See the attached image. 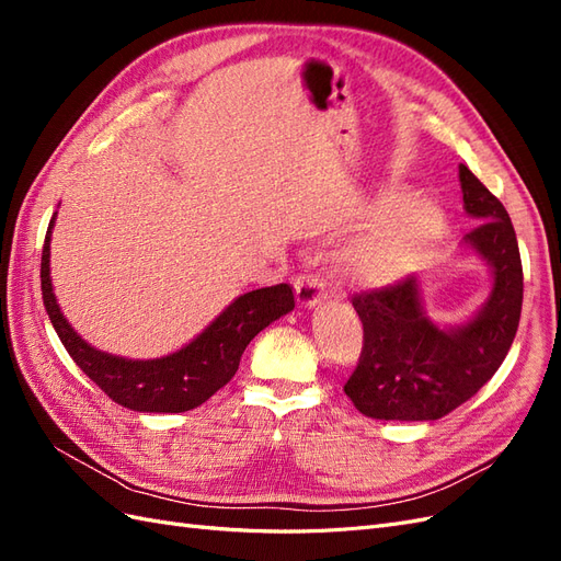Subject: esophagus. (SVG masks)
<instances>
[{
    "label": "esophagus",
    "instance_id": "esophagus-1",
    "mask_svg": "<svg viewBox=\"0 0 561 561\" xmlns=\"http://www.w3.org/2000/svg\"><path fill=\"white\" fill-rule=\"evenodd\" d=\"M295 295L299 307L311 309L316 304H320L325 299L328 290H325V280H322L318 274H301L295 280Z\"/></svg>",
    "mask_w": 561,
    "mask_h": 561
}]
</instances>
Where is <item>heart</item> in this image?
I'll list each match as a JSON object with an SVG mask.
<instances>
[{
  "mask_svg": "<svg viewBox=\"0 0 561 561\" xmlns=\"http://www.w3.org/2000/svg\"><path fill=\"white\" fill-rule=\"evenodd\" d=\"M443 227V215L433 203H404L355 236L344 252V262L360 283L390 285L428 257Z\"/></svg>",
  "mask_w": 561,
  "mask_h": 561,
  "instance_id": "obj_1",
  "label": "heart"
}]
</instances>
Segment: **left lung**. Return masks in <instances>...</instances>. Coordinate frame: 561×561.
Segmentation results:
<instances>
[{
    "instance_id": "1",
    "label": "left lung",
    "mask_w": 561,
    "mask_h": 561,
    "mask_svg": "<svg viewBox=\"0 0 561 561\" xmlns=\"http://www.w3.org/2000/svg\"><path fill=\"white\" fill-rule=\"evenodd\" d=\"M458 178L466 213L480 222L466 243L494 271V290L468 325L449 332L423 316L414 276L351 299L363 322V351L344 390L369 419L447 416L496 375L513 346L524 293L515 227L503 203L463 163Z\"/></svg>"
}]
</instances>
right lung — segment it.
<instances>
[{"mask_svg": "<svg viewBox=\"0 0 561 561\" xmlns=\"http://www.w3.org/2000/svg\"><path fill=\"white\" fill-rule=\"evenodd\" d=\"M56 215L50 217L42 250V297L65 351L107 398L133 412L178 414L194 410L219 388L227 386L239 369L245 346L266 325L295 309L293 287L278 283L241 295L219 313L206 332L190 346L157 360H126L91 348L67 325L48 276V241Z\"/></svg>", "mask_w": 561, "mask_h": 561, "instance_id": "obj_1", "label": "right lung"}]
</instances>
